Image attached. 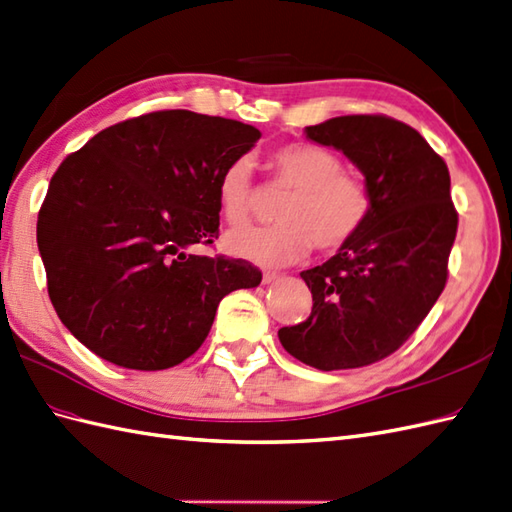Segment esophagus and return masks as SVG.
Here are the masks:
<instances>
[{"mask_svg": "<svg viewBox=\"0 0 512 512\" xmlns=\"http://www.w3.org/2000/svg\"><path fill=\"white\" fill-rule=\"evenodd\" d=\"M278 278H280V276H278L276 271H265V273H263V282H265V284H271L273 280H278Z\"/></svg>", "mask_w": 512, "mask_h": 512, "instance_id": "34e87169", "label": "esophagus"}]
</instances>
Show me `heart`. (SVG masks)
<instances>
[{
	"instance_id": "b5f03b06",
	"label": "heart",
	"mask_w": 512,
	"mask_h": 512,
	"mask_svg": "<svg viewBox=\"0 0 512 512\" xmlns=\"http://www.w3.org/2000/svg\"><path fill=\"white\" fill-rule=\"evenodd\" d=\"M273 184L291 189L278 208L276 226H243L226 234L228 252L263 267H282L304 258L313 245L321 252L345 247L363 232L373 210L369 186L345 173L339 154L315 143H289L269 156ZM252 160L232 158L217 180V202L232 226L254 210Z\"/></svg>"
}]
</instances>
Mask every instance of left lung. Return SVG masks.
Listing matches in <instances>:
<instances>
[{
	"mask_svg": "<svg viewBox=\"0 0 512 512\" xmlns=\"http://www.w3.org/2000/svg\"><path fill=\"white\" fill-rule=\"evenodd\" d=\"M306 136L363 171L373 210L354 241L299 273L313 310L278 336L315 369L365 367L400 350L445 289L458 228L450 171L415 128L384 115L334 117Z\"/></svg>",
	"mask_w": 512,
	"mask_h": 512,
	"instance_id": "8db88e82",
	"label": "left lung"
}]
</instances>
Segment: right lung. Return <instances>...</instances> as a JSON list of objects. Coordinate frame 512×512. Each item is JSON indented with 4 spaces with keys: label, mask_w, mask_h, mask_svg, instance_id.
<instances>
[{
    "label": "right lung",
    "mask_w": 512,
    "mask_h": 512,
    "mask_svg": "<svg viewBox=\"0 0 512 512\" xmlns=\"http://www.w3.org/2000/svg\"><path fill=\"white\" fill-rule=\"evenodd\" d=\"M260 132L158 110L115 123L60 162L36 221L60 321L112 365L158 371L193 356L217 306L263 273L191 245L219 236L217 180Z\"/></svg>",
    "instance_id": "add662e5"
}]
</instances>
